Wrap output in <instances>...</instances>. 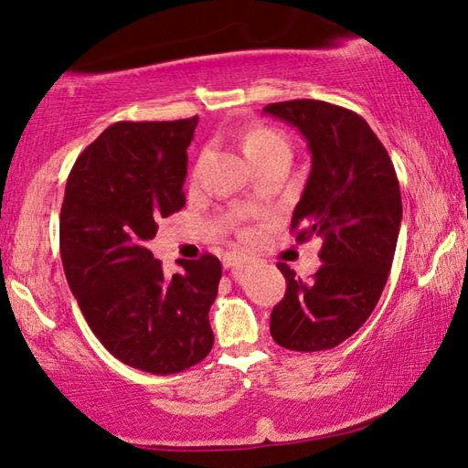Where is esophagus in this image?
Masks as SVG:
<instances>
[{
	"label": "esophagus",
	"instance_id": "1",
	"mask_svg": "<svg viewBox=\"0 0 468 468\" xmlns=\"http://www.w3.org/2000/svg\"><path fill=\"white\" fill-rule=\"evenodd\" d=\"M241 262H245V256H239V253H227V256L223 258V266L225 268L239 266Z\"/></svg>",
	"mask_w": 468,
	"mask_h": 468
}]
</instances>
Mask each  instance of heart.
I'll use <instances>...</instances> for the list:
<instances>
[{
	"instance_id": "1",
	"label": "heart",
	"mask_w": 468,
	"mask_h": 468,
	"mask_svg": "<svg viewBox=\"0 0 468 468\" xmlns=\"http://www.w3.org/2000/svg\"><path fill=\"white\" fill-rule=\"evenodd\" d=\"M241 144H243V153L250 161H256L258 156H262L268 150L274 146H282L284 140L276 130L268 128V125L262 123H251L248 130L243 132L241 136Z\"/></svg>"
}]
</instances>
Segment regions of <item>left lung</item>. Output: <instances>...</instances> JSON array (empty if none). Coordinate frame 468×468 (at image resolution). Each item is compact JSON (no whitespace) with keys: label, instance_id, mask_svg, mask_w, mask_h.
I'll return each instance as SVG.
<instances>
[{"label":"left lung","instance_id":"obj_1","mask_svg":"<svg viewBox=\"0 0 468 468\" xmlns=\"http://www.w3.org/2000/svg\"><path fill=\"white\" fill-rule=\"evenodd\" d=\"M303 133L312 171L291 231L320 239V271L301 281L287 264L271 335L291 351H328L355 335L374 312L392 268L402 218L399 177L379 138L351 109L297 99L264 107Z\"/></svg>","mask_w":468,"mask_h":468}]
</instances>
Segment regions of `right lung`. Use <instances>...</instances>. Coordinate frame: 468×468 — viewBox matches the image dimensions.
I'll use <instances>...</instances> for the list:
<instances>
[{"instance_id": "1", "label": "right lung", "mask_w": 468, "mask_h": 468, "mask_svg": "<svg viewBox=\"0 0 468 468\" xmlns=\"http://www.w3.org/2000/svg\"><path fill=\"white\" fill-rule=\"evenodd\" d=\"M196 125L197 115L109 125L76 158L59 215L63 272L94 336L125 366L158 376L196 366L215 345L218 258L179 260L181 272L167 276L146 248L158 220L186 206Z\"/></svg>"}]
</instances>
